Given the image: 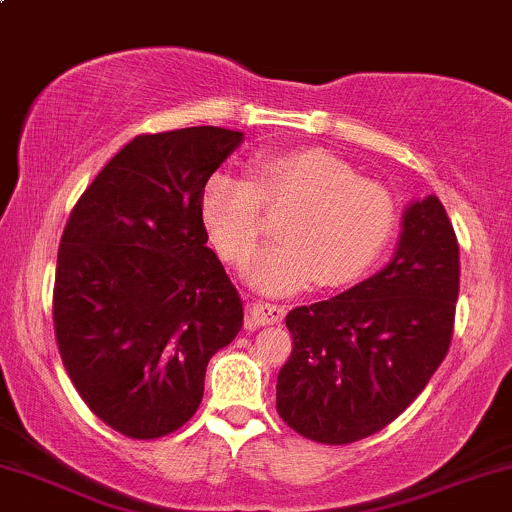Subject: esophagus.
<instances>
[{
    "instance_id": "34e87169",
    "label": "esophagus",
    "mask_w": 512,
    "mask_h": 512,
    "mask_svg": "<svg viewBox=\"0 0 512 512\" xmlns=\"http://www.w3.org/2000/svg\"><path fill=\"white\" fill-rule=\"evenodd\" d=\"M285 318V306L280 304H268V301H251L246 306V320L249 325L261 327V325H275Z\"/></svg>"
}]
</instances>
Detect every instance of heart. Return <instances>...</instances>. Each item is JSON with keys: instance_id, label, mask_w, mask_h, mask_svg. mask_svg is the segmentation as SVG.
I'll list each match as a JSON object with an SVG mask.
<instances>
[{"instance_id": "1", "label": "heart", "mask_w": 512, "mask_h": 512, "mask_svg": "<svg viewBox=\"0 0 512 512\" xmlns=\"http://www.w3.org/2000/svg\"><path fill=\"white\" fill-rule=\"evenodd\" d=\"M270 216L285 213L277 242L263 249L246 275L270 294L311 285L346 287L380 261L396 227V201L387 187L353 170L325 149L268 151L249 163V180L213 175L201 192V218L232 266H244L268 232Z\"/></svg>"}]
</instances>
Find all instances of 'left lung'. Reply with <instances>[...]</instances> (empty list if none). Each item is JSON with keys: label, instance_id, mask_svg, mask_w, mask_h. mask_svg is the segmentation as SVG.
<instances>
[{"label": "left lung", "instance_id": "left-lung-1", "mask_svg": "<svg viewBox=\"0 0 512 512\" xmlns=\"http://www.w3.org/2000/svg\"><path fill=\"white\" fill-rule=\"evenodd\" d=\"M458 287L456 232L430 194L406 208L396 254L380 273L287 313L294 349L277 375L280 418L330 446L384 430L449 353Z\"/></svg>", "mask_w": 512, "mask_h": 512}]
</instances>
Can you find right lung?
I'll use <instances>...</instances> for the list:
<instances>
[{"instance_id":"obj_1","label":"right lung","mask_w":512,"mask_h":512,"mask_svg":"<svg viewBox=\"0 0 512 512\" xmlns=\"http://www.w3.org/2000/svg\"><path fill=\"white\" fill-rule=\"evenodd\" d=\"M242 132L137 135L82 192L61 235L54 334L87 408L130 439L197 413L206 365L237 337L242 299L208 249L201 192Z\"/></svg>"}]
</instances>
